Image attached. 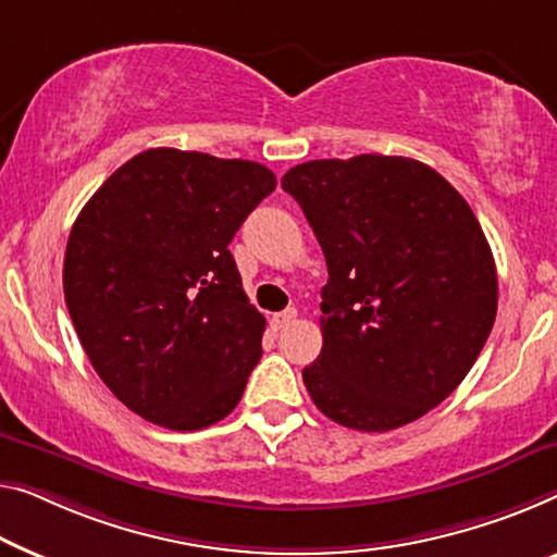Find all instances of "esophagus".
<instances>
[{"mask_svg":"<svg viewBox=\"0 0 557 557\" xmlns=\"http://www.w3.org/2000/svg\"><path fill=\"white\" fill-rule=\"evenodd\" d=\"M295 318H297V310H295V307H289V310H282V312L272 314L270 322H272V327H275V330H282V327H287Z\"/></svg>","mask_w":557,"mask_h":557,"instance_id":"obj_1","label":"esophagus"}]
</instances>
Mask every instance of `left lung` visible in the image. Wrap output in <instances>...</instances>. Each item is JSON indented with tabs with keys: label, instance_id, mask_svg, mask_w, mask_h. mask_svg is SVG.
<instances>
[{
	"label": "left lung",
	"instance_id": "obj_1",
	"mask_svg": "<svg viewBox=\"0 0 557 557\" xmlns=\"http://www.w3.org/2000/svg\"><path fill=\"white\" fill-rule=\"evenodd\" d=\"M325 252L322 350L302 380L320 412L387 433L437 408L478 360L497 312L491 245L462 195L410 157L289 170Z\"/></svg>",
	"mask_w": 557,
	"mask_h": 557
}]
</instances>
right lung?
I'll use <instances>...</instances> for the list:
<instances>
[{
    "mask_svg": "<svg viewBox=\"0 0 557 557\" xmlns=\"http://www.w3.org/2000/svg\"><path fill=\"white\" fill-rule=\"evenodd\" d=\"M275 187L264 164L157 147L82 207L64 252L66 310L97 375L139 418L185 433L235 410L264 318L227 245Z\"/></svg>",
    "mask_w": 557,
    "mask_h": 557,
    "instance_id": "add662e5",
    "label": "right lung"
}]
</instances>
